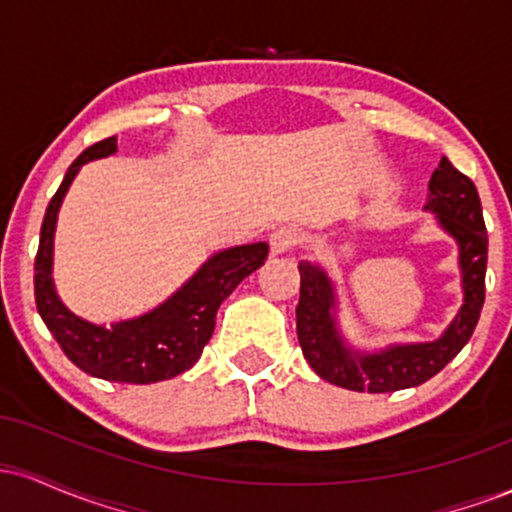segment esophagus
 Returning a JSON list of instances; mask_svg holds the SVG:
<instances>
[{"label": "esophagus", "mask_w": 512, "mask_h": 512, "mask_svg": "<svg viewBox=\"0 0 512 512\" xmlns=\"http://www.w3.org/2000/svg\"><path fill=\"white\" fill-rule=\"evenodd\" d=\"M298 243H301V233L293 226L274 228L272 236H269V245H272L274 255H284V252L296 250Z\"/></svg>", "instance_id": "esophagus-1"}]
</instances>
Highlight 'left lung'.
I'll use <instances>...</instances> for the list:
<instances>
[{
  "label": "left lung",
  "mask_w": 512,
  "mask_h": 512,
  "mask_svg": "<svg viewBox=\"0 0 512 512\" xmlns=\"http://www.w3.org/2000/svg\"><path fill=\"white\" fill-rule=\"evenodd\" d=\"M426 211H433L445 233L460 248L464 303L436 342L392 344L387 349L358 351L346 344L337 327V296L330 276L310 262L298 264L301 298L296 305V332L305 361L327 383L354 392H397L426 383L440 373L469 342L484 305L486 236L479 192L448 158H440L428 182Z\"/></svg>",
  "instance_id": "8db88e82"
}]
</instances>
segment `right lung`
Returning <instances> with one entry per match:
<instances>
[{
    "label": "right lung",
    "instance_id": "right-lung-1",
    "mask_svg": "<svg viewBox=\"0 0 512 512\" xmlns=\"http://www.w3.org/2000/svg\"><path fill=\"white\" fill-rule=\"evenodd\" d=\"M117 151V139L88 146L64 175L60 190L50 199L40 228V245L35 255V305L64 356L93 378L110 383L149 385L185 373L202 356L214 334L216 310L233 289L260 269L267 260V243L236 245L211 255L168 301L132 320L103 327L74 315L60 301L52 281V240H55L57 211L81 166Z\"/></svg>",
    "mask_w": 512,
    "mask_h": 512
}]
</instances>
